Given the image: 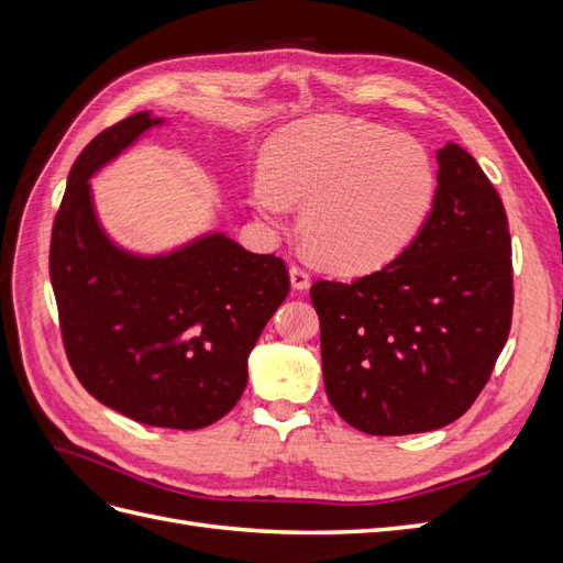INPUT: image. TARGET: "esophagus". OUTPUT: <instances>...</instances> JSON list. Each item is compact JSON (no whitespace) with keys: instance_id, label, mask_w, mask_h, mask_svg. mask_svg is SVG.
<instances>
[{"instance_id":"esophagus-1","label":"esophagus","mask_w":563,"mask_h":563,"mask_svg":"<svg viewBox=\"0 0 563 563\" xmlns=\"http://www.w3.org/2000/svg\"><path fill=\"white\" fill-rule=\"evenodd\" d=\"M288 275H291V286L296 288V291H308V288H310V275L300 265H291V269H288Z\"/></svg>"}]
</instances>
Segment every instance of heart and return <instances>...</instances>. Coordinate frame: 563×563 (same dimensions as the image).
<instances>
[{
	"label": "heart",
	"mask_w": 563,
	"mask_h": 563,
	"mask_svg": "<svg viewBox=\"0 0 563 563\" xmlns=\"http://www.w3.org/2000/svg\"><path fill=\"white\" fill-rule=\"evenodd\" d=\"M251 203L282 220L302 207V234L338 272L387 263L413 240L437 195V168L413 135L321 114L279 129L263 147Z\"/></svg>",
	"instance_id": "1"
}]
</instances>
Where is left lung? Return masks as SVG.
<instances>
[{"instance_id": "obj_1", "label": "left lung", "mask_w": 563, "mask_h": 563, "mask_svg": "<svg viewBox=\"0 0 563 563\" xmlns=\"http://www.w3.org/2000/svg\"><path fill=\"white\" fill-rule=\"evenodd\" d=\"M416 240L356 282H317L323 387L352 428L439 430L479 397L512 327V240L496 187L467 150L437 152Z\"/></svg>"}]
</instances>
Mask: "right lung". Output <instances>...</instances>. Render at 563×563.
I'll return each instance as SVG.
<instances>
[{"instance_id": "obj_1", "label": "right lung", "mask_w": 563, "mask_h": 563, "mask_svg": "<svg viewBox=\"0 0 563 563\" xmlns=\"http://www.w3.org/2000/svg\"><path fill=\"white\" fill-rule=\"evenodd\" d=\"M162 122L135 112L81 150L51 232L48 275L67 362L89 395L152 428L199 430L240 401L249 354L291 282L275 253L220 232L150 258L110 242L89 178Z\"/></svg>"}]
</instances>
